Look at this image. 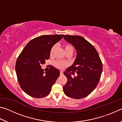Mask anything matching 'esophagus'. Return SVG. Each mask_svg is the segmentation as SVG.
<instances>
[{"label": "esophagus", "mask_w": 122, "mask_h": 122, "mask_svg": "<svg viewBox=\"0 0 122 122\" xmlns=\"http://www.w3.org/2000/svg\"><path fill=\"white\" fill-rule=\"evenodd\" d=\"M60 74L61 75H63V71H60Z\"/></svg>", "instance_id": "34e87169"}]
</instances>
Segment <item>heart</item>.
<instances>
[{
    "instance_id": "heart-1",
    "label": "heart",
    "mask_w": 122,
    "mask_h": 122,
    "mask_svg": "<svg viewBox=\"0 0 122 122\" xmlns=\"http://www.w3.org/2000/svg\"><path fill=\"white\" fill-rule=\"evenodd\" d=\"M64 48H65V50L66 53L68 52V51H73V50H74L73 46L71 45V44H65V45H64ZM56 48V45H54V46H52V47H51V51H50L51 56L53 55V53H54V51H55ZM53 65L55 68H57V69H62L64 68L67 67L68 64L66 62H65L60 61H55L54 62Z\"/></svg>"
}]
</instances>
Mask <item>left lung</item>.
I'll return each mask as SVG.
<instances>
[{"instance_id":"obj_1","label":"left lung","mask_w":122,"mask_h":122,"mask_svg":"<svg viewBox=\"0 0 122 122\" xmlns=\"http://www.w3.org/2000/svg\"><path fill=\"white\" fill-rule=\"evenodd\" d=\"M63 38L75 47L77 56L71 67L66 69L64 74L67 82L63 86V92L67 96L81 99L89 95L100 81L103 66L96 49L92 45L79 36L66 35ZM76 72L78 76L72 78Z\"/></svg>"}]
</instances>
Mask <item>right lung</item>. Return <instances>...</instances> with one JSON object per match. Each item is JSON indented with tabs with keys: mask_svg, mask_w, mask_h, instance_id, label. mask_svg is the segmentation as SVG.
Listing matches in <instances>:
<instances>
[{
	"mask_svg": "<svg viewBox=\"0 0 122 122\" xmlns=\"http://www.w3.org/2000/svg\"><path fill=\"white\" fill-rule=\"evenodd\" d=\"M63 36L44 35L36 37L26 45L18 56L15 63L17 79L22 90L29 96L42 98L51 92L60 71L51 66L44 74L41 65L49 59L51 48Z\"/></svg>",
	"mask_w": 122,
	"mask_h": 122,
	"instance_id": "add662e5",
	"label": "right lung"
}]
</instances>
